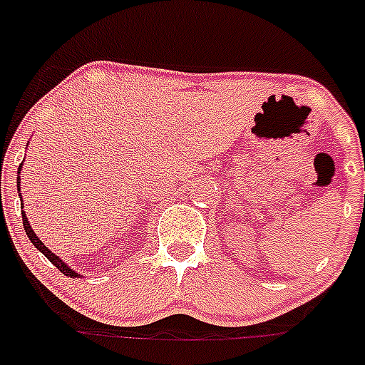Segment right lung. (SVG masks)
<instances>
[{"instance_id": "1", "label": "right lung", "mask_w": 365, "mask_h": 365, "mask_svg": "<svg viewBox=\"0 0 365 365\" xmlns=\"http://www.w3.org/2000/svg\"><path fill=\"white\" fill-rule=\"evenodd\" d=\"M20 168H22V165H20ZM20 168H19V173H20ZM19 190H20V177H19ZM22 224H24V230H26V233H28V237H30V241L35 245V249L41 250V252H43V255H45L46 258H48V260L52 262V264L56 265L58 269L62 271L63 275H67V277H78L77 273H75V271L71 269V267H67V265L63 264V262L60 260V258H58V256L54 255L52 250H48V247H45V243H43V241H41V239L37 237V235H35V232H34V230H31L30 222H28V218H26L24 211H22Z\"/></svg>"}]
</instances>
